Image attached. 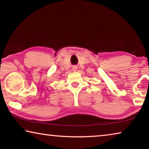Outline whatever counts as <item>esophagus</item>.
Instances as JSON below:
<instances>
[{
  "label": "esophagus",
  "mask_w": 149,
  "mask_h": 149,
  "mask_svg": "<svg viewBox=\"0 0 149 149\" xmlns=\"http://www.w3.org/2000/svg\"><path fill=\"white\" fill-rule=\"evenodd\" d=\"M76 69H77L76 67H74V68H73V70H74V71H76Z\"/></svg>",
  "instance_id": "obj_1"
}]
</instances>
